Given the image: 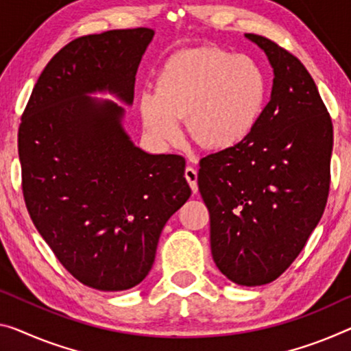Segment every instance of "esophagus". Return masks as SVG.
<instances>
[{"label": "esophagus", "instance_id": "34e87169", "mask_svg": "<svg viewBox=\"0 0 351 351\" xmlns=\"http://www.w3.org/2000/svg\"><path fill=\"white\" fill-rule=\"evenodd\" d=\"M185 179L188 180V183H190L193 193L196 194L197 193V171L191 168V166H188L185 169Z\"/></svg>", "mask_w": 351, "mask_h": 351}]
</instances>
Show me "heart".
I'll list each match as a JSON object with an SVG mask.
<instances>
[{
	"mask_svg": "<svg viewBox=\"0 0 351 351\" xmlns=\"http://www.w3.org/2000/svg\"><path fill=\"white\" fill-rule=\"evenodd\" d=\"M268 83L256 61L218 48L171 55L155 78V93H143L139 111L145 130L160 143L182 136L180 121L194 143L229 150L254 132L267 104Z\"/></svg>",
	"mask_w": 351,
	"mask_h": 351,
	"instance_id": "1",
	"label": "heart"
}]
</instances>
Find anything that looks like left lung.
<instances>
[{
  "label": "left lung",
  "mask_w": 351,
  "mask_h": 351,
  "mask_svg": "<svg viewBox=\"0 0 351 351\" xmlns=\"http://www.w3.org/2000/svg\"><path fill=\"white\" fill-rule=\"evenodd\" d=\"M273 67L271 97L250 136L201 160L213 261L229 281L254 287L281 276L319 224L330 191L332 123L298 58L245 34Z\"/></svg>",
  "instance_id": "left-lung-1"
}]
</instances>
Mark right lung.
Returning <instances> with one entry per match:
<instances>
[{
    "instance_id": "1",
    "label": "right lung",
    "mask_w": 351,
    "mask_h": 351,
    "mask_svg": "<svg viewBox=\"0 0 351 351\" xmlns=\"http://www.w3.org/2000/svg\"><path fill=\"white\" fill-rule=\"evenodd\" d=\"M154 29L78 37L47 64L19 128L29 217L64 268L101 292L132 289L154 265L168 219L191 196L185 158L134 145L122 125Z\"/></svg>"
}]
</instances>
